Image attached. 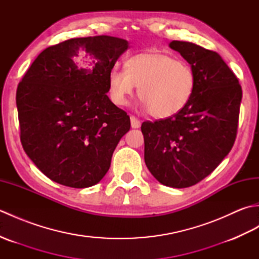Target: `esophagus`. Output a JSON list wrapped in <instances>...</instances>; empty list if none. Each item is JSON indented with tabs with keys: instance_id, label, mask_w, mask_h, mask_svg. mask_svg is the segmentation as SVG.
I'll list each match as a JSON object with an SVG mask.
<instances>
[{
	"instance_id": "esophagus-1",
	"label": "esophagus",
	"mask_w": 259,
	"mask_h": 259,
	"mask_svg": "<svg viewBox=\"0 0 259 259\" xmlns=\"http://www.w3.org/2000/svg\"><path fill=\"white\" fill-rule=\"evenodd\" d=\"M130 121H131V126H133V128H135V129L140 128L141 122H140V120L138 118H136V117H134V115H131Z\"/></svg>"
}]
</instances>
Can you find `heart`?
<instances>
[{
  "label": "heart",
  "mask_w": 259,
  "mask_h": 259,
  "mask_svg": "<svg viewBox=\"0 0 259 259\" xmlns=\"http://www.w3.org/2000/svg\"><path fill=\"white\" fill-rule=\"evenodd\" d=\"M196 78L188 64L163 52H145L126 60L125 69L115 65L109 73L110 97L125 106L138 87L139 98L158 119L179 113L190 102Z\"/></svg>",
  "instance_id": "heart-1"
}]
</instances>
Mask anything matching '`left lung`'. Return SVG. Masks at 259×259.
<instances>
[{"label": "left lung", "instance_id": "8db88e82", "mask_svg": "<svg viewBox=\"0 0 259 259\" xmlns=\"http://www.w3.org/2000/svg\"><path fill=\"white\" fill-rule=\"evenodd\" d=\"M169 47L190 64L195 92L179 113L141 124L145 162L160 184L187 188L210 175L232 150L243 92L217 52L185 41Z\"/></svg>", "mask_w": 259, "mask_h": 259}]
</instances>
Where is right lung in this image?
Wrapping results in <instances>:
<instances>
[{
  "instance_id": "obj_1",
  "label": "right lung",
  "mask_w": 259,
  "mask_h": 259,
  "mask_svg": "<svg viewBox=\"0 0 259 259\" xmlns=\"http://www.w3.org/2000/svg\"><path fill=\"white\" fill-rule=\"evenodd\" d=\"M123 38H70L47 48L16 90L21 142L48 178L87 188L108 172L112 153L130 129L110 100L109 73L128 50Z\"/></svg>"
}]
</instances>
